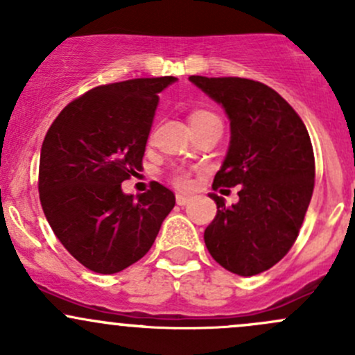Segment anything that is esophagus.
Returning <instances> with one entry per match:
<instances>
[{"instance_id": "1", "label": "esophagus", "mask_w": 355, "mask_h": 355, "mask_svg": "<svg viewBox=\"0 0 355 355\" xmlns=\"http://www.w3.org/2000/svg\"><path fill=\"white\" fill-rule=\"evenodd\" d=\"M176 202H178V205H181V207H184V205H188L189 202H191V198L186 195H176Z\"/></svg>"}]
</instances>
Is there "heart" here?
I'll use <instances>...</instances> for the list:
<instances>
[{"label": "heart", "instance_id": "1", "mask_svg": "<svg viewBox=\"0 0 355 355\" xmlns=\"http://www.w3.org/2000/svg\"><path fill=\"white\" fill-rule=\"evenodd\" d=\"M210 118H215L211 112L195 111L191 116H189V121L196 123V121H203V119H210ZM174 182H176L179 188H188V186H189V176L186 173H176V174H174Z\"/></svg>", "mask_w": 355, "mask_h": 355}]
</instances>
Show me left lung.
Listing matches in <instances>:
<instances>
[{"label": "left lung", "mask_w": 355, "mask_h": 355, "mask_svg": "<svg viewBox=\"0 0 355 355\" xmlns=\"http://www.w3.org/2000/svg\"><path fill=\"white\" fill-rule=\"evenodd\" d=\"M222 105L231 141L214 188L241 186L239 202L225 207L205 229L211 258L241 277L258 275L287 254L297 237L314 188V155L304 123L286 98L248 78L189 76Z\"/></svg>", "instance_id": "left-lung-1"}]
</instances>
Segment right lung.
<instances>
[{
	"instance_id": "1",
	"label": "right lung",
	"mask_w": 355,
	"mask_h": 355,
	"mask_svg": "<svg viewBox=\"0 0 355 355\" xmlns=\"http://www.w3.org/2000/svg\"><path fill=\"white\" fill-rule=\"evenodd\" d=\"M174 76L135 78L89 90L60 112L41 148L39 196L67 251L102 275L128 268L152 248L176 196L152 182L126 195L121 182L141 171L159 94Z\"/></svg>"
}]
</instances>
